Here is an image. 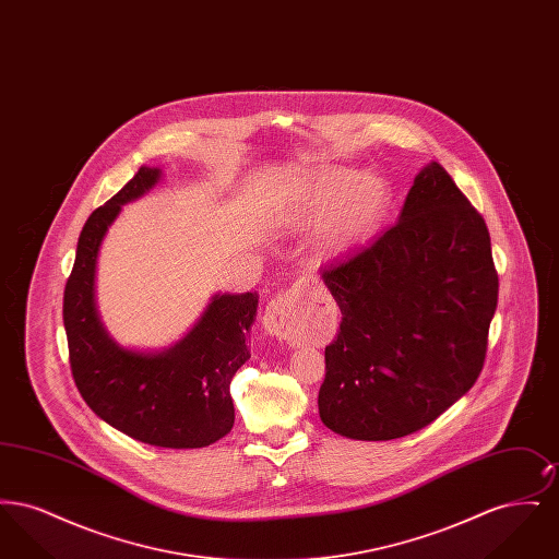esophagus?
I'll return each instance as SVG.
<instances>
[{
    "label": "esophagus",
    "mask_w": 559,
    "mask_h": 559,
    "mask_svg": "<svg viewBox=\"0 0 559 559\" xmlns=\"http://www.w3.org/2000/svg\"><path fill=\"white\" fill-rule=\"evenodd\" d=\"M310 289L308 278L295 281L289 289L278 293L264 312V329L272 337L297 342L304 324H306V306L304 299Z\"/></svg>",
    "instance_id": "esophagus-1"
}]
</instances>
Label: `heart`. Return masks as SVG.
Instances as JSON below:
<instances>
[{
    "instance_id": "heart-1",
    "label": "heart",
    "mask_w": 559,
    "mask_h": 559,
    "mask_svg": "<svg viewBox=\"0 0 559 559\" xmlns=\"http://www.w3.org/2000/svg\"><path fill=\"white\" fill-rule=\"evenodd\" d=\"M390 188L377 174L335 167L312 182L293 213V224L314 228L324 219L322 245L329 251H342L365 239L379 224L388 207Z\"/></svg>"
}]
</instances>
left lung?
I'll use <instances>...</instances> for the list:
<instances>
[{
    "label": "left lung",
    "instance_id": "8db88e82",
    "mask_svg": "<svg viewBox=\"0 0 559 559\" xmlns=\"http://www.w3.org/2000/svg\"><path fill=\"white\" fill-rule=\"evenodd\" d=\"M320 274L342 310L319 392L329 429L394 440L474 388L499 274L484 217L442 165L421 169L394 226Z\"/></svg>",
    "mask_w": 559,
    "mask_h": 559
}]
</instances>
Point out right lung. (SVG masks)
<instances>
[{"label":"right lung","mask_w":559,"mask_h":559,"mask_svg":"<svg viewBox=\"0 0 559 559\" xmlns=\"http://www.w3.org/2000/svg\"><path fill=\"white\" fill-rule=\"evenodd\" d=\"M159 178L157 167H140L81 230L62 304L69 362L81 399L108 426L153 447L203 449L235 426L230 381L251 358L247 333L258 293L215 295L187 337L157 354L112 342L94 299L96 258L108 226L123 203L142 197Z\"/></svg>","instance_id":"1"}]
</instances>
